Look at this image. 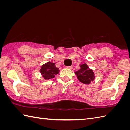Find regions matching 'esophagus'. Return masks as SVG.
Wrapping results in <instances>:
<instances>
[{
  "label": "esophagus",
  "instance_id": "1",
  "mask_svg": "<svg viewBox=\"0 0 130 130\" xmlns=\"http://www.w3.org/2000/svg\"><path fill=\"white\" fill-rule=\"evenodd\" d=\"M67 68L68 69H73V66H68V67H67Z\"/></svg>",
  "mask_w": 130,
  "mask_h": 130
}]
</instances>
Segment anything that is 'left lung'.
Returning <instances> with one entry per match:
<instances>
[{
    "label": "left lung",
    "mask_w": 130,
    "mask_h": 130,
    "mask_svg": "<svg viewBox=\"0 0 130 130\" xmlns=\"http://www.w3.org/2000/svg\"><path fill=\"white\" fill-rule=\"evenodd\" d=\"M80 67L81 69L75 72V74L77 75L78 80L82 83L89 84L95 78L94 72L92 69H89L86 64H82Z\"/></svg>",
    "instance_id": "left-lung-1"
}]
</instances>
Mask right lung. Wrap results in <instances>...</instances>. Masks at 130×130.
I'll return each mask as SVG.
<instances>
[{
	"mask_svg": "<svg viewBox=\"0 0 130 130\" xmlns=\"http://www.w3.org/2000/svg\"><path fill=\"white\" fill-rule=\"evenodd\" d=\"M40 72L44 79L49 80L54 78L55 75L59 73V70L58 68L55 66L54 63L48 62L42 66Z\"/></svg>",
	"mask_w": 130,
	"mask_h": 130,
	"instance_id": "1",
	"label": "right lung"
}]
</instances>
